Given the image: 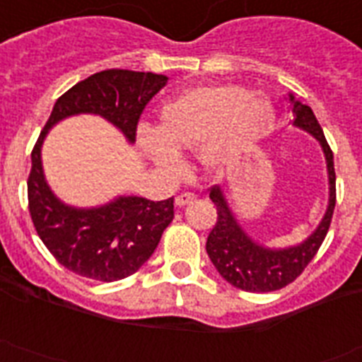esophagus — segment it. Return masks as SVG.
Listing matches in <instances>:
<instances>
[{"instance_id":"esophagus-1","label":"esophagus","mask_w":362,"mask_h":362,"mask_svg":"<svg viewBox=\"0 0 362 362\" xmlns=\"http://www.w3.org/2000/svg\"><path fill=\"white\" fill-rule=\"evenodd\" d=\"M194 199H196V194L181 192L179 196H175V205H177V207H185V205H188V203L194 202Z\"/></svg>"}]
</instances>
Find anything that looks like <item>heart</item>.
<instances>
[{
  "label": "heart",
  "instance_id": "b5f03b06",
  "mask_svg": "<svg viewBox=\"0 0 362 362\" xmlns=\"http://www.w3.org/2000/svg\"><path fill=\"white\" fill-rule=\"evenodd\" d=\"M276 112L264 95L237 85L188 88L160 109V129L142 125L140 146L166 174L183 170V153L199 149L209 168L237 164L274 124Z\"/></svg>",
  "mask_w": 362,
  "mask_h": 362
}]
</instances>
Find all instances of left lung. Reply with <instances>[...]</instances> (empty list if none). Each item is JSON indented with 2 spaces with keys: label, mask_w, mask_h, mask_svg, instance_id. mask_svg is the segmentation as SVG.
Segmentation results:
<instances>
[{
  "label": "left lung",
  "mask_w": 362,
  "mask_h": 362,
  "mask_svg": "<svg viewBox=\"0 0 362 362\" xmlns=\"http://www.w3.org/2000/svg\"><path fill=\"white\" fill-rule=\"evenodd\" d=\"M294 122L300 129L313 134L322 149L327 163V177H329V203L318 228L310 233L305 240L298 246L288 247H267L247 237L238 220L233 214L228 199L220 187L211 188L209 198L216 205L218 220L207 237V253L220 276L233 286L246 292H272L279 291L300 276L313 257L320 250L325 235L329 231L331 218L335 211L337 188H335V166H333V151L324 136L320 124L309 105H303L292 94H288Z\"/></svg>",
  "instance_id": "obj_1"
}]
</instances>
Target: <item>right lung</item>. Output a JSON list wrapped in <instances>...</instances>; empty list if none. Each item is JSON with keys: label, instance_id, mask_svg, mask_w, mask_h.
I'll list each match as a JSON object with an SVG mask.
<instances>
[{"label": "right lung", "instance_id": "obj_1", "mask_svg": "<svg viewBox=\"0 0 362 362\" xmlns=\"http://www.w3.org/2000/svg\"><path fill=\"white\" fill-rule=\"evenodd\" d=\"M166 83L168 77L151 71H98L57 100L33 148L27 179L31 220L52 255L77 276L110 283L134 274L153 255L163 231L174 220V198L151 202L118 196L100 207H71L57 198L44 177L42 142L64 118L98 115L133 144L140 115Z\"/></svg>", "mask_w": 362, "mask_h": 362}]
</instances>
